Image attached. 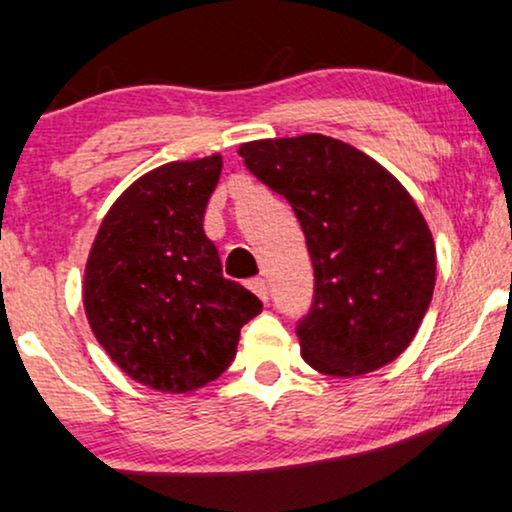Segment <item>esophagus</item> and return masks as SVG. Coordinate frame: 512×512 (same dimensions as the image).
<instances>
[{"label": "esophagus", "mask_w": 512, "mask_h": 512, "mask_svg": "<svg viewBox=\"0 0 512 512\" xmlns=\"http://www.w3.org/2000/svg\"><path fill=\"white\" fill-rule=\"evenodd\" d=\"M248 286H250V291L257 295V298L267 303V300H269V286H267V281L262 279V276H257V279H252V281L248 283Z\"/></svg>", "instance_id": "1"}]
</instances>
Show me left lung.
<instances>
[{
  "instance_id": "1",
  "label": "left lung",
  "mask_w": 512,
  "mask_h": 512,
  "mask_svg": "<svg viewBox=\"0 0 512 512\" xmlns=\"http://www.w3.org/2000/svg\"><path fill=\"white\" fill-rule=\"evenodd\" d=\"M250 174L291 202L315 267V303L298 322L305 362L360 377L410 346L434 295L432 231L379 162L329 135L252 140Z\"/></svg>"
}]
</instances>
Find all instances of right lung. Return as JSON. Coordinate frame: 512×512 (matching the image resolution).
<instances>
[{
    "mask_svg": "<svg viewBox=\"0 0 512 512\" xmlns=\"http://www.w3.org/2000/svg\"><path fill=\"white\" fill-rule=\"evenodd\" d=\"M221 155L169 162L123 190L92 243L83 279L90 329L138 384L188 393L236 357L240 326L262 312L224 279L202 219Z\"/></svg>",
    "mask_w": 512,
    "mask_h": 512,
    "instance_id": "add662e5",
    "label": "right lung"
}]
</instances>
